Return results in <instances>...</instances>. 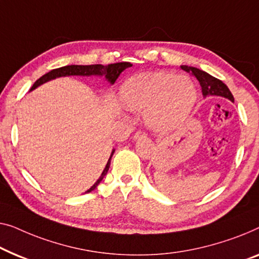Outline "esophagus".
<instances>
[{
	"label": "esophagus",
	"mask_w": 259,
	"mask_h": 259,
	"mask_svg": "<svg viewBox=\"0 0 259 259\" xmlns=\"http://www.w3.org/2000/svg\"><path fill=\"white\" fill-rule=\"evenodd\" d=\"M144 138H147V133H146L145 131H138V132H136V134L133 136L134 140H138V139H144Z\"/></svg>",
	"instance_id": "obj_1"
}]
</instances>
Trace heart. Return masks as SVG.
I'll return each mask as SVG.
<instances>
[{
    "label": "heart",
    "instance_id": "1",
    "mask_svg": "<svg viewBox=\"0 0 259 259\" xmlns=\"http://www.w3.org/2000/svg\"><path fill=\"white\" fill-rule=\"evenodd\" d=\"M121 99L127 110L145 111V120L152 128L166 131L192 110L196 90L187 77L162 71L144 72L122 85Z\"/></svg>",
    "mask_w": 259,
    "mask_h": 259
}]
</instances>
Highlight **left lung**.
Returning <instances> with one entry per match:
<instances>
[{
    "label": "left lung",
    "mask_w": 259,
    "mask_h": 259,
    "mask_svg": "<svg viewBox=\"0 0 259 259\" xmlns=\"http://www.w3.org/2000/svg\"><path fill=\"white\" fill-rule=\"evenodd\" d=\"M181 69L183 71H186V72H188L190 76L196 78L198 83L201 85L202 95L204 97L220 96L231 100V102H234V96H232L230 90L228 89V86L224 84L222 80L217 79V78L210 76V74L204 72V71L198 70L196 67H193V66L182 65Z\"/></svg>",
    "instance_id": "8db88e82"
}]
</instances>
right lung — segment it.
Wrapping results in <instances>:
<instances>
[{
	"mask_svg": "<svg viewBox=\"0 0 259 259\" xmlns=\"http://www.w3.org/2000/svg\"><path fill=\"white\" fill-rule=\"evenodd\" d=\"M132 66V64L128 62H121V63H114V64H108L106 66L104 65H100V64H96V65H66V66H63V67H59V69H55V70H51L50 72H48L44 74L39 78V79H37L35 81V84L32 85V88L30 89V91L33 89H36L37 86L42 85L43 83H46V81H49L51 79H55V78L57 77H64V76H92V74H95V76H104L106 77V79L110 81L111 84H114L115 80L118 79V77L120 76V73L122 72L123 70L127 69V67ZM114 153V149L112 151V154L110 156V159L107 161V164L106 167H105V169L103 170L102 175H100V178L97 180V182L93 185L91 188L88 190V193L91 192L96 188L97 186L99 185L100 181L104 179V176L106 175V173L108 171V168H110V164H111V157L113 155Z\"/></svg>",
	"mask_w": 259,
	"mask_h": 259,
	"instance_id": "1",
	"label": "right lung"
}]
</instances>
